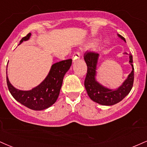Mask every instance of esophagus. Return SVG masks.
<instances>
[{
	"label": "esophagus",
	"mask_w": 147,
	"mask_h": 147,
	"mask_svg": "<svg viewBox=\"0 0 147 147\" xmlns=\"http://www.w3.org/2000/svg\"><path fill=\"white\" fill-rule=\"evenodd\" d=\"M79 59H80V53L76 52L72 56V61H73V62H75V61H77Z\"/></svg>",
	"instance_id": "obj_1"
}]
</instances>
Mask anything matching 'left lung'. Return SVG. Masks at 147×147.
<instances>
[{"label": "left lung", "instance_id": "obj_1", "mask_svg": "<svg viewBox=\"0 0 147 147\" xmlns=\"http://www.w3.org/2000/svg\"><path fill=\"white\" fill-rule=\"evenodd\" d=\"M118 36L126 42L125 39L121 35L118 34ZM129 63L132 67V71L119 88L112 90L99 84L96 79V66L99 54L95 52H86L84 54V60L88 66L84 86L88 96L93 101L102 105H113L121 101L130 92L133 87L134 80V68L133 57L131 54H129Z\"/></svg>", "mask_w": 147, "mask_h": 147}]
</instances>
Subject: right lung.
<instances>
[{
  "mask_svg": "<svg viewBox=\"0 0 147 147\" xmlns=\"http://www.w3.org/2000/svg\"><path fill=\"white\" fill-rule=\"evenodd\" d=\"M31 35V33H29L22 38L18 45L29 40ZM71 64V59L63 60L53 64L45 80L38 86L27 91L20 90L14 88L9 81L7 72V84L9 90L18 102L28 108L33 110H43L49 108L57 99L63 77Z\"/></svg>",
  "mask_w": 147,
  "mask_h": 147,
  "instance_id": "1",
  "label": "right lung"
}]
</instances>
